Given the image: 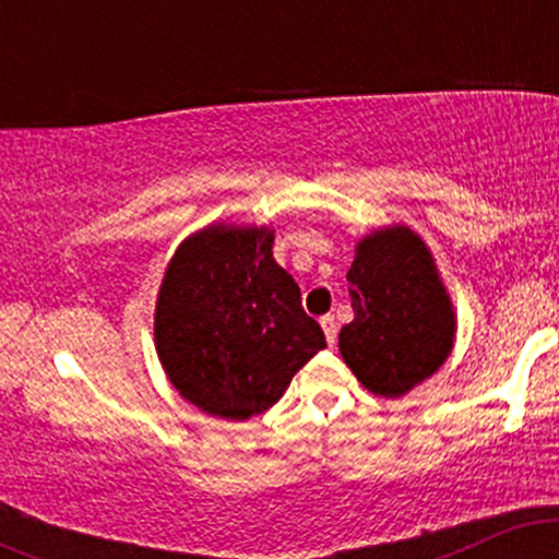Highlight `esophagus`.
<instances>
[{
	"label": "esophagus",
	"mask_w": 559,
	"mask_h": 559,
	"mask_svg": "<svg viewBox=\"0 0 559 559\" xmlns=\"http://www.w3.org/2000/svg\"><path fill=\"white\" fill-rule=\"evenodd\" d=\"M320 329H323V333H325V342H329L331 346L336 344V333H338L336 318H333V316H325V318H320Z\"/></svg>",
	"instance_id": "34e87169"
}]
</instances>
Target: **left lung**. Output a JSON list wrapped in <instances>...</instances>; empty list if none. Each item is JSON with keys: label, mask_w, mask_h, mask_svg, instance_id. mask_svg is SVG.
Listing matches in <instances>:
<instances>
[{"label": "left lung", "mask_w": 559, "mask_h": 559, "mask_svg": "<svg viewBox=\"0 0 559 559\" xmlns=\"http://www.w3.org/2000/svg\"><path fill=\"white\" fill-rule=\"evenodd\" d=\"M346 278L355 320L338 352L370 394L400 400L447 362L457 336L431 249L404 223L381 226L357 239Z\"/></svg>", "instance_id": "1"}]
</instances>
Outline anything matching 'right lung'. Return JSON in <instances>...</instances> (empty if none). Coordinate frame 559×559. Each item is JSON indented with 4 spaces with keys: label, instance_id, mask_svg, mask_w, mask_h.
Segmentation results:
<instances>
[{
    "label": "right lung",
    "instance_id": "1",
    "mask_svg": "<svg viewBox=\"0 0 559 559\" xmlns=\"http://www.w3.org/2000/svg\"><path fill=\"white\" fill-rule=\"evenodd\" d=\"M271 226L210 223L178 243L155 305V349L173 389L202 413L249 420L284 396L325 346Z\"/></svg>",
    "mask_w": 559,
    "mask_h": 559
}]
</instances>
